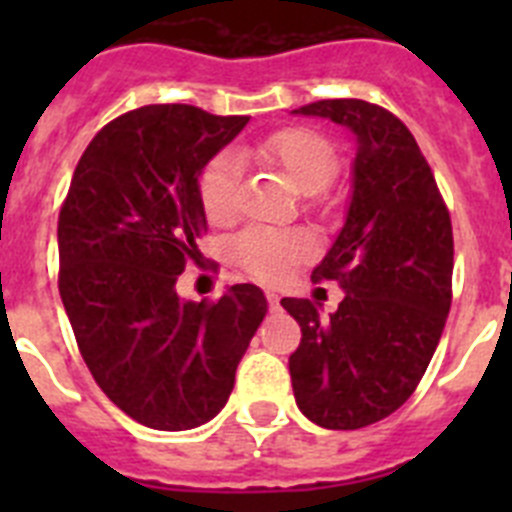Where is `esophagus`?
I'll return each instance as SVG.
<instances>
[{
    "label": "esophagus",
    "instance_id": "34e87169",
    "mask_svg": "<svg viewBox=\"0 0 512 512\" xmlns=\"http://www.w3.org/2000/svg\"><path fill=\"white\" fill-rule=\"evenodd\" d=\"M266 300H269L271 310H279V295H277V292H266Z\"/></svg>",
    "mask_w": 512,
    "mask_h": 512
}]
</instances>
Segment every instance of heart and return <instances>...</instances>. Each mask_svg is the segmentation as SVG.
I'll use <instances>...</instances> for the list:
<instances>
[{
	"instance_id": "obj_1",
	"label": "heart",
	"mask_w": 512,
	"mask_h": 512,
	"mask_svg": "<svg viewBox=\"0 0 512 512\" xmlns=\"http://www.w3.org/2000/svg\"><path fill=\"white\" fill-rule=\"evenodd\" d=\"M253 156L282 171L289 184L302 194H315L333 179L338 166L336 148L325 135L310 128H287L253 146ZM241 161L233 151L217 153L202 169L197 194L210 223H225L238 212ZM233 259L264 282L287 277L289 269L312 253L307 235L295 230L248 228L230 243Z\"/></svg>"
}]
</instances>
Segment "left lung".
<instances>
[{
  "instance_id": "1",
  "label": "left lung",
  "mask_w": 512,
  "mask_h": 512,
  "mask_svg": "<svg viewBox=\"0 0 512 512\" xmlns=\"http://www.w3.org/2000/svg\"><path fill=\"white\" fill-rule=\"evenodd\" d=\"M295 115L325 117L356 146L351 200L312 279L343 289L323 318L284 297L302 341L289 356L297 408L330 431H356L395 413L415 392L451 307L454 235L431 166L392 112L364 99H323Z\"/></svg>"
}]
</instances>
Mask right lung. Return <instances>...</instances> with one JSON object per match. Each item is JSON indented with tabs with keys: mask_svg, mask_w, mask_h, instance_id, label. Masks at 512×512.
<instances>
[{
	"mask_svg": "<svg viewBox=\"0 0 512 512\" xmlns=\"http://www.w3.org/2000/svg\"><path fill=\"white\" fill-rule=\"evenodd\" d=\"M248 117L148 104L104 125L58 215V289L94 382L153 431H189L225 408L266 318L256 284L182 300L176 279L207 233L200 174Z\"/></svg>",
	"mask_w": 512,
	"mask_h": 512,
	"instance_id": "1",
	"label": "right lung"
}]
</instances>
